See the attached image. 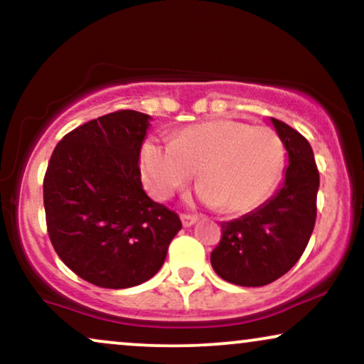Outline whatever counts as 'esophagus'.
Listing matches in <instances>:
<instances>
[{
    "instance_id": "1",
    "label": "esophagus",
    "mask_w": 364,
    "mask_h": 364,
    "mask_svg": "<svg viewBox=\"0 0 364 364\" xmlns=\"http://www.w3.org/2000/svg\"><path fill=\"white\" fill-rule=\"evenodd\" d=\"M181 223L185 228H190V225H193L196 223V217L190 214H181Z\"/></svg>"
}]
</instances>
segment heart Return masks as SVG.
Returning <instances> with one entry per match:
<instances>
[{"mask_svg":"<svg viewBox=\"0 0 364 364\" xmlns=\"http://www.w3.org/2000/svg\"><path fill=\"white\" fill-rule=\"evenodd\" d=\"M284 164L286 147L272 128L231 118L188 127L173 141L149 139L140 150L141 179L154 198H171L198 169V198L225 214L262 205L281 179Z\"/></svg>","mask_w":364,"mask_h":364,"instance_id":"b5f03b06","label":"heart"}]
</instances>
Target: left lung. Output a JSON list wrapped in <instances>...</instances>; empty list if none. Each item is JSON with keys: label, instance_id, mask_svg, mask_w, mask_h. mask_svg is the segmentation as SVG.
Returning a JSON list of instances; mask_svg holds the SVG:
<instances>
[{"label": "left lung", "instance_id": "obj_1", "mask_svg": "<svg viewBox=\"0 0 364 364\" xmlns=\"http://www.w3.org/2000/svg\"><path fill=\"white\" fill-rule=\"evenodd\" d=\"M287 152L284 181L272 198L240 219L223 223L210 253L215 274L243 287H260L289 272L301 258L316 220L320 174L311 145L299 132L270 118Z\"/></svg>", "mask_w": 364, "mask_h": 364}]
</instances>
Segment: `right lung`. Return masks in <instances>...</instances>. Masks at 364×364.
<instances>
[{
    "mask_svg": "<svg viewBox=\"0 0 364 364\" xmlns=\"http://www.w3.org/2000/svg\"><path fill=\"white\" fill-rule=\"evenodd\" d=\"M149 121L132 109L92 119L63 136L46 171L49 240L63 263L94 286L124 289L149 281L181 229L178 214L141 186Z\"/></svg>",
    "mask_w": 364,
    "mask_h": 364,
    "instance_id": "1",
    "label": "right lung"
}]
</instances>
